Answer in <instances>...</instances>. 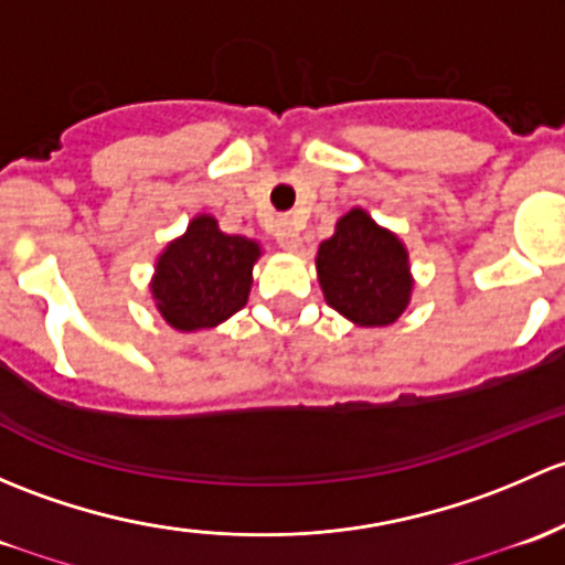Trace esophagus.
<instances>
[{"label":"esophagus","mask_w":565,"mask_h":565,"mask_svg":"<svg viewBox=\"0 0 565 565\" xmlns=\"http://www.w3.org/2000/svg\"><path fill=\"white\" fill-rule=\"evenodd\" d=\"M275 236L282 249H299L301 236H299V225H296L294 220H280V223L275 225Z\"/></svg>","instance_id":"1"}]
</instances>
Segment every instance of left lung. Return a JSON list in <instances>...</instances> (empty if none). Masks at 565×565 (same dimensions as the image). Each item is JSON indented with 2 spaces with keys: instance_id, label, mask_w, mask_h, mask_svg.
Listing matches in <instances>:
<instances>
[{
  "instance_id": "8db88e82",
  "label": "left lung",
  "mask_w": 565,
  "mask_h": 565,
  "mask_svg": "<svg viewBox=\"0 0 565 565\" xmlns=\"http://www.w3.org/2000/svg\"><path fill=\"white\" fill-rule=\"evenodd\" d=\"M316 266L326 301L353 323L388 326L408 307V253L362 209L340 217L334 236L318 247Z\"/></svg>"
}]
</instances>
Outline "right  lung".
Returning a JSON list of instances; mask_svg holds the SVG:
<instances>
[{
    "instance_id": "obj_1",
    "label": "right lung",
    "mask_w": 565,
    "mask_h": 565,
    "mask_svg": "<svg viewBox=\"0 0 565 565\" xmlns=\"http://www.w3.org/2000/svg\"><path fill=\"white\" fill-rule=\"evenodd\" d=\"M258 255V244L223 234L217 220L201 214L157 260L152 282L157 310L179 331L212 329L228 321L247 305Z\"/></svg>"
}]
</instances>
